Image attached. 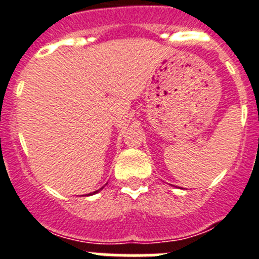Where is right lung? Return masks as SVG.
Returning a JSON list of instances; mask_svg holds the SVG:
<instances>
[{
	"label": "right lung",
	"mask_w": 259,
	"mask_h": 259,
	"mask_svg": "<svg viewBox=\"0 0 259 259\" xmlns=\"http://www.w3.org/2000/svg\"><path fill=\"white\" fill-rule=\"evenodd\" d=\"M102 188H104V187H102ZM102 188H100V189H98V191H95V192H93V193H89V194H88V196H91V194H95V193H98V192L101 191V189H102Z\"/></svg>",
	"instance_id": "right-lung-1"
}]
</instances>
